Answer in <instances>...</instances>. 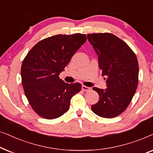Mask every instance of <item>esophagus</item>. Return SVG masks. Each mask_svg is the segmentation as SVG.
Here are the masks:
<instances>
[{
	"label": "esophagus",
	"instance_id": "obj_1",
	"mask_svg": "<svg viewBox=\"0 0 153 153\" xmlns=\"http://www.w3.org/2000/svg\"><path fill=\"white\" fill-rule=\"evenodd\" d=\"M82 90H83V91L88 92V91H91V88H89V87H88V86H85V85H82Z\"/></svg>",
	"mask_w": 153,
	"mask_h": 153
}]
</instances>
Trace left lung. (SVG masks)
Masks as SVG:
<instances>
[{
    "label": "left lung",
    "mask_w": 153,
    "mask_h": 153,
    "mask_svg": "<svg viewBox=\"0 0 153 153\" xmlns=\"http://www.w3.org/2000/svg\"><path fill=\"white\" fill-rule=\"evenodd\" d=\"M87 38L97 54L102 76L107 77L105 90L93 88L100 98L91 109L102 118H115L126 109L137 91V56L124 41L111 33L88 34Z\"/></svg>",
    "instance_id": "1"
}]
</instances>
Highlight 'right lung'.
<instances>
[{"label": "right lung", "mask_w": 153, "mask_h": 153, "mask_svg": "<svg viewBox=\"0 0 153 153\" xmlns=\"http://www.w3.org/2000/svg\"><path fill=\"white\" fill-rule=\"evenodd\" d=\"M86 41V35H56L42 39L23 60L21 75L26 98L42 118L55 119L69 110L72 97L81 90L79 83L59 78L71 58Z\"/></svg>", "instance_id": "right-lung-1"}]
</instances>
